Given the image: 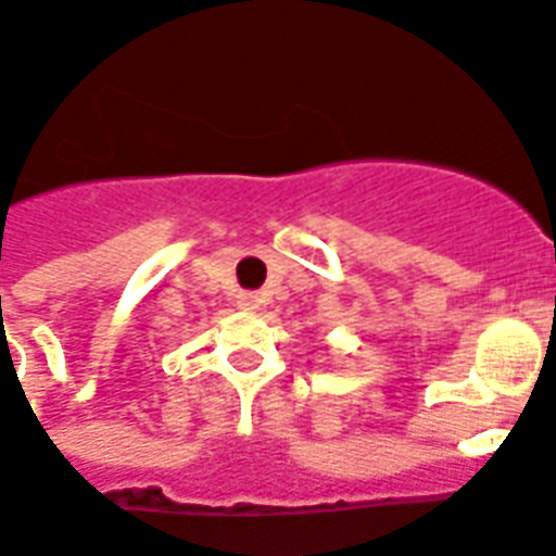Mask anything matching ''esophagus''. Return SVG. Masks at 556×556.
Returning a JSON list of instances; mask_svg holds the SVG:
<instances>
[{
  "mask_svg": "<svg viewBox=\"0 0 556 556\" xmlns=\"http://www.w3.org/2000/svg\"><path fill=\"white\" fill-rule=\"evenodd\" d=\"M237 305L242 311L260 308V293H256V291H239L237 293Z\"/></svg>",
  "mask_w": 556,
  "mask_h": 556,
  "instance_id": "obj_1",
  "label": "esophagus"
}]
</instances>
